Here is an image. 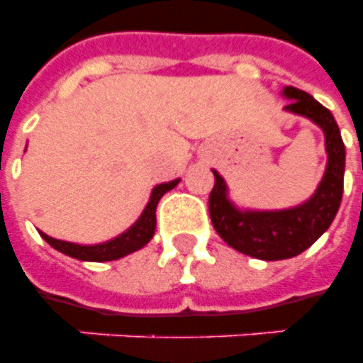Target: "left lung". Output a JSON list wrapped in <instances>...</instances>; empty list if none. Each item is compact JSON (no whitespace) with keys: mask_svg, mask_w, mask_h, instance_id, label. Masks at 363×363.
I'll return each mask as SVG.
<instances>
[{"mask_svg":"<svg viewBox=\"0 0 363 363\" xmlns=\"http://www.w3.org/2000/svg\"><path fill=\"white\" fill-rule=\"evenodd\" d=\"M286 113L303 116L324 131L328 162L322 181L309 199L286 209H245L230 198V188L216 169L209 196V215L216 233L232 248L252 258L275 262L298 256L332 226L343 198L345 145L330 111L303 90L282 88Z\"/></svg>","mask_w":363,"mask_h":363,"instance_id":"left-lung-1","label":"left lung"}]
</instances>
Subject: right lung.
I'll list each match as a JSON object with an SVG mask.
<instances>
[{
	"label": "right lung",
	"mask_w": 363,
	"mask_h": 363,
	"mask_svg": "<svg viewBox=\"0 0 363 363\" xmlns=\"http://www.w3.org/2000/svg\"><path fill=\"white\" fill-rule=\"evenodd\" d=\"M179 182H181V179L156 184L152 188V192H150V199H148L147 207L143 209L141 216L125 232L109 239V241L96 242V245H81V242L54 239L43 232L39 233L58 252L71 256V258L75 259H82V262H113V259L124 258L128 254L135 252V250L145 247L152 239L154 230H156V207H158V201L165 192L173 190Z\"/></svg>",
	"instance_id": "obj_1"
}]
</instances>
